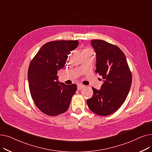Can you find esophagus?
Masks as SVG:
<instances>
[{"label": "esophagus", "mask_w": 152, "mask_h": 152, "mask_svg": "<svg viewBox=\"0 0 152 152\" xmlns=\"http://www.w3.org/2000/svg\"><path fill=\"white\" fill-rule=\"evenodd\" d=\"M84 86H83V85H81V84H78L77 85V90H81V89H82L83 87H84Z\"/></svg>", "instance_id": "esophagus-1"}]
</instances>
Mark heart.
<instances>
[{"instance_id": "1", "label": "heart", "mask_w": 152, "mask_h": 152, "mask_svg": "<svg viewBox=\"0 0 152 152\" xmlns=\"http://www.w3.org/2000/svg\"><path fill=\"white\" fill-rule=\"evenodd\" d=\"M83 52H92V51L91 49H85Z\"/></svg>"}]
</instances>
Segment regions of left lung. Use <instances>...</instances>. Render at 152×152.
Wrapping results in <instances>:
<instances>
[{
    "label": "left lung",
    "instance_id": "8db88e82",
    "mask_svg": "<svg viewBox=\"0 0 152 152\" xmlns=\"http://www.w3.org/2000/svg\"><path fill=\"white\" fill-rule=\"evenodd\" d=\"M96 53L95 72L102 76L99 90L92 87V97L87 100L95 114L107 116L116 111L126 99L132 83V75L126 56L119 48L103 40L91 41Z\"/></svg>",
    "mask_w": 152,
    "mask_h": 152
}]
</instances>
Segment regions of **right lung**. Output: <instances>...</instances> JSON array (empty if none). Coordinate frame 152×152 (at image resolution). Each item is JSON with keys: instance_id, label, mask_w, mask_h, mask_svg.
Wrapping results in <instances>:
<instances>
[{"instance_id": "add662e5", "label": "right lung", "mask_w": 152, "mask_h": 152, "mask_svg": "<svg viewBox=\"0 0 152 152\" xmlns=\"http://www.w3.org/2000/svg\"><path fill=\"white\" fill-rule=\"evenodd\" d=\"M78 44L77 41L47 42L29 64L28 79L32 99L37 107L47 115L63 113L69 107L77 86L58 82L57 73L65 66L68 55Z\"/></svg>"}]
</instances>
